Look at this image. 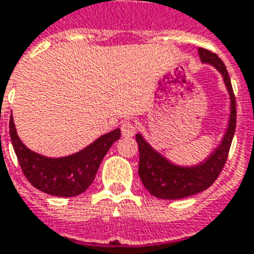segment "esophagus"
I'll use <instances>...</instances> for the list:
<instances>
[{"instance_id":"34e87169","label":"esophagus","mask_w":254,"mask_h":254,"mask_svg":"<svg viewBox=\"0 0 254 254\" xmlns=\"http://www.w3.org/2000/svg\"><path fill=\"white\" fill-rule=\"evenodd\" d=\"M121 131H123L124 137H131V135H134V124H131L130 121H125V123H123V125H121Z\"/></svg>"}]
</instances>
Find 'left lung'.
<instances>
[{
	"instance_id": "1",
	"label": "left lung",
	"mask_w": 254,
	"mask_h": 254,
	"mask_svg": "<svg viewBox=\"0 0 254 254\" xmlns=\"http://www.w3.org/2000/svg\"><path fill=\"white\" fill-rule=\"evenodd\" d=\"M202 64H208L222 75L226 92L229 94V119L225 133L220 144L209 153L208 157L194 165H179L166 158L156 150L142 134L137 133L135 141L140 150L138 174L144 187L157 198L162 200H180L206 190L212 185L218 174L221 173L229 153L232 140L236 129V100L230 84L229 74L225 65L217 54L206 49H198Z\"/></svg>"
}]
</instances>
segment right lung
<instances>
[{
  "label": "right lung",
  "instance_id": "1",
  "mask_svg": "<svg viewBox=\"0 0 254 254\" xmlns=\"http://www.w3.org/2000/svg\"><path fill=\"white\" fill-rule=\"evenodd\" d=\"M9 131L15 156L29 183L38 190L57 197H74L84 193L92 185L102 158L121 137V130L117 127L73 154L46 157L30 150L21 141L11 116Z\"/></svg>",
  "mask_w": 254,
  "mask_h": 254
}]
</instances>
